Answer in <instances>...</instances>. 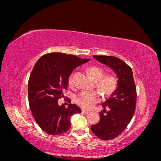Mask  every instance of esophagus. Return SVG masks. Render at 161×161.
<instances>
[{
  "mask_svg": "<svg viewBox=\"0 0 161 161\" xmlns=\"http://www.w3.org/2000/svg\"><path fill=\"white\" fill-rule=\"evenodd\" d=\"M81 112H82L83 114H88L89 113H90V111H86V110H84V109L81 110Z\"/></svg>",
  "mask_w": 161,
  "mask_h": 161,
  "instance_id": "34e87169",
  "label": "esophagus"
}]
</instances>
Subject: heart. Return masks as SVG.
I'll list each match as a JSON object with an SVG mask.
<instances>
[{
    "mask_svg": "<svg viewBox=\"0 0 161 161\" xmlns=\"http://www.w3.org/2000/svg\"><path fill=\"white\" fill-rule=\"evenodd\" d=\"M91 76L96 81V86L105 96H110L114 93L118 87V79L114 75L108 74L104 76L105 72L98 66H91L88 69ZM74 73L69 76V85H74ZM101 100V93L98 90L82 91L76 96L75 102L80 107L86 109H91Z\"/></svg>",
    "mask_w": 161,
    "mask_h": 161,
    "instance_id": "heart-1",
    "label": "heart"
}]
</instances>
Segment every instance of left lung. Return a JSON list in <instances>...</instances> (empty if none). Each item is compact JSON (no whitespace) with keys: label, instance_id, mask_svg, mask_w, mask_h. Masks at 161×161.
Here are the masks:
<instances>
[{"label":"left lung","instance_id":"1","mask_svg":"<svg viewBox=\"0 0 161 161\" xmlns=\"http://www.w3.org/2000/svg\"><path fill=\"white\" fill-rule=\"evenodd\" d=\"M93 57L112 69L119 78L116 90L102 103L103 111L100 113V121L91 126V130L97 137L110 140L123 132L132 119L136 108V86L131 67L122 60L108 56Z\"/></svg>","mask_w":161,"mask_h":161}]
</instances>
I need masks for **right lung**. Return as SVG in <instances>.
Returning a JSON list of instances; mask_svg holds the SVG:
<instances>
[{
    "mask_svg": "<svg viewBox=\"0 0 161 161\" xmlns=\"http://www.w3.org/2000/svg\"><path fill=\"white\" fill-rule=\"evenodd\" d=\"M89 61L74 55L51 53L36 62L28 81V99L32 116L45 132L50 135L66 132L71 127V116L81 113L70 99L68 108L59 105L58 100L64 97L63 91L67 89L73 69Z\"/></svg>",
    "mask_w": 161,
    "mask_h": 161,
    "instance_id": "1",
    "label": "right lung"
}]
</instances>
